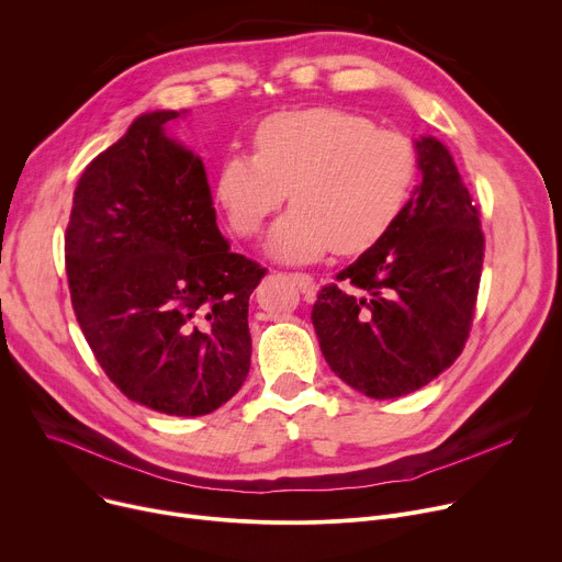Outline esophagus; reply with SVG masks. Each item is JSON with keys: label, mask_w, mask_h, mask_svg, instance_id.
I'll return each mask as SVG.
<instances>
[{"label": "esophagus", "mask_w": 562, "mask_h": 562, "mask_svg": "<svg viewBox=\"0 0 562 562\" xmlns=\"http://www.w3.org/2000/svg\"><path fill=\"white\" fill-rule=\"evenodd\" d=\"M291 278L295 280L297 289H301L303 293H312L314 291V278L310 273H291Z\"/></svg>", "instance_id": "1"}]
</instances>
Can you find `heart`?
I'll list each match as a JSON object with an SVG mask.
<instances>
[{"label": "heart", "instance_id": "heart-1", "mask_svg": "<svg viewBox=\"0 0 562 562\" xmlns=\"http://www.w3.org/2000/svg\"><path fill=\"white\" fill-rule=\"evenodd\" d=\"M418 154L397 131L336 108L278 112L255 131V156L233 151L216 167L212 194L231 228L255 235L286 199L269 233L282 261L375 246L414 190Z\"/></svg>", "mask_w": 562, "mask_h": 562}]
</instances>
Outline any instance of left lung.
Segmentation results:
<instances>
[{"instance_id":"1","label":"left lung","mask_w":562,"mask_h":562,"mask_svg":"<svg viewBox=\"0 0 562 562\" xmlns=\"http://www.w3.org/2000/svg\"><path fill=\"white\" fill-rule=\"evenodd\" d=\"M423 180L391 231L318 291L312 323L336 378L393 400L461 355L483 267L479 212L440 139L416 142Z\"/></svg>"}]
</instances>
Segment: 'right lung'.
<instances>
[{"label": "right lung", "mask_w": 562, "mask_h": 562, "mask_svg": "<svg viewBox=\"0 0 562 562\" xmlns=\"http://www.w3.org/2000/svg\"><path fill=\"white\" fill-rule=\"evenodd\" d=\"M154 110L83 171L65 235L71 305L105 375L133 402L194 418L250 370L248 301L265 278L216 226L203 160Z\"/></svg>", "instance_id": "right-lung-1"}]
</instances>
